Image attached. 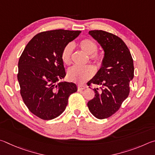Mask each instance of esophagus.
Returning a JSON list of instances; mask_svg holds the SVG:
<instances>
[{
  "label": "esophagus",
  "instance_id": "esophagus-1",
  "mask_svg": "<svg viewBox=\"0 0 155 155\" xmlns=\"http://www.w3.org/2000/svg\"><path fill=\"white\" fill-rule=\"evenodd\" d=\"M86 88V86H84V85H78V91H79L84 90Z\"/></svg>",
  "mask_w": 155,
  "mask_h": 155
}]
</instances>
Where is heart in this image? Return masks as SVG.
Wrapping results in <instances>:
<instances>
[{
  "label": "heart",
  "mask_w": 155,
  "mask_h": 155,
  "mask_svg": "<svg viewBox=\"0 0 155 155\" xmlns=\"http://www.w3.org/2000/svg\"><path fill=\"white\" fill-rule=\"evenodd\" d=\"M80 47L86 54L91 55V58L94 61L101 62L102 57L95 52L97 51V45L95 42L89 39H84L80 42ZM73 46L71 43H68L64 47L62 51V60L65 64H69L71 61V56L73 53ZM94 69L90 65L86 66H78L75 65L70 67L67 71V76L70 80L73 82L82 83L93 75Z\"/></svg>",
  "instance_id": "heart-1"
}]
</instances>
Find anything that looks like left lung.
<instances>
[{"mask_svg": "<svg viewBox=\"0 0 155 155\" xmlns=\"http://www.w3.org/2000/svg\"><path fill=\"white\" fill-rule=\"evenodd\" d=\"M89 35L104 51L101 67L88 82L94 88V97L88 102L92 114L105 119L115 114L129 96L130 82L134 76V66L129 48L120 37L104 31H91ZM90 88V87H89Z\"/></svg>", "mask_w": 155, "mask_h": 155, "instance_id": "1", "label": "left lung"}]
</instances>
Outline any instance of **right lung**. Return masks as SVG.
I'll return each mask as SVG.
<instances>
[{"label": "right lung", "mask_w": 155, "mask_h": 155, "mask_svg": "<svg viewBox=\"0 0 155 155\" xmlns=\"http://www.w3.org/2000/svg\"><path fill=\"white\" fill-rule=\"evenodd\" d=\"M80 31L58 29L37 34L24 48L18 62V80L26 107L43 120H51L64 112L69 97L78 91L65 77L61 54Z\"/></svg>", "instance_id": "1"}]
</instances>
